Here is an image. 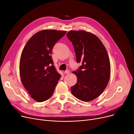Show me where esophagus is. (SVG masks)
<instances>
[{"label": "esophagus", "instance_id": "esophagus-1", "mask_svg": "<svg viewBox=\"0 0 134 134\" xmlns=\"http://www.w3.org/2000/svg\"><path fill=\"white\" fill-rule=\"evenodd\" d=\"M69 73V70H66V71L65 72V74H68Z\"/></svg>", "mask_w": 134, "mask_h": 134}]
</instances>
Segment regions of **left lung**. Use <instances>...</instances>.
Returning a JSON list of instances; mask_svg holds the SVG:
<instances>
[{
  "instance_id": "8db88e82",
  "label": "left lung",
  "mask_w": 134,
  "mask_h": 134,
  "mask_svg": "<svg viewBox=\"0 0 134 134\" xmlns=\"http://www.w3.org/2000/svg\"><path fill=\"white\" fill-rule=\"evenodd\" d=\"M68 38L74 46L79 69L73 73L77 82L71 92L78 99L90 102L99 96L106 88L110 77V62L107 49L95 35L84 30L70 31Z\"/></svg>"
}]
</instances>
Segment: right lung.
Here are the masks:
<instances>
[{
	"label": "right lung",
	"mask_w": 134,
	"mask_h": 134,
	"mask_svg": "<svg viewBox=\"0 0 134 134\" xmlns=\"http://www.w3.org/2000/svg\"><path fill=\"white\" fill-rule=\"evenodd\" d=\"M66 33L55 30L40 31L27 42L21 54V81L30 97L38 102L52 97L61 78L51 55L55 44Z\"/></svg>",
	"instance_id": "1"
}]
</instances>
